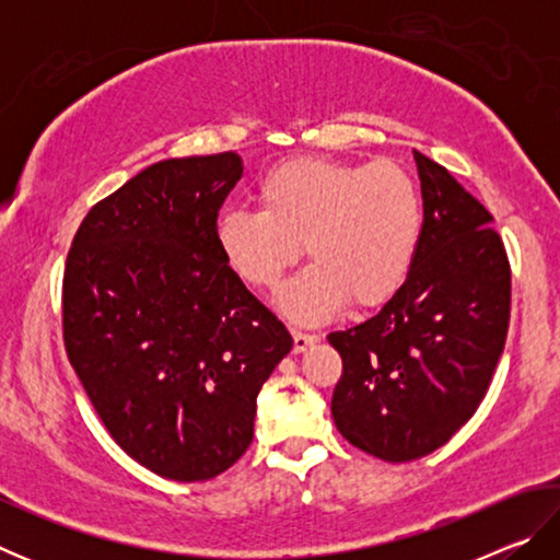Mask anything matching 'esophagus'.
I'll use <instances>...</instances> for the list:
<instances>
[{
    "label": "esophagus",
    "instance_id": "obj_1",
    "mask_svg": "<svg viewBox=\"0 0 560 560\" xmlns=\"http://www.w3.org/2000/svg\"><path fill=\"white\" fill-rule=\"evenodd\" d=\"M318 340V336H314V334H301V330H293V350H296V353H303V350H306L308 346H314Z\"/></svg>",
    "mask_w": 560,
    "mask_h": 560
}]
</instances>
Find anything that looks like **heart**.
I'll use <instances>...</instances> for the list:
<instances>
[{"label":"heart","mask_w":560,"mask_h":560,"mask_svg":"<svg viewBox=\"0 0 560 560\" xmlns=\"http://www.w3.org/2000/svg\"><path fill=\"white\" fill-rule=\"evenodd\" d=\"M259 212L224 210L214 242L236 279L277 291L301 257L314 261L281 293V311L318 324L353 301H390L412 269L422 232V200L400 165L365 167L296 158L271 167L257 187Z\"/></svg>","instance_id":"b5f03b06"}]
</instances>
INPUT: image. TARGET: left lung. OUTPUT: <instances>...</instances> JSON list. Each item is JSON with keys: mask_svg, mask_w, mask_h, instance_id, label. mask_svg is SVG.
<instances>
[{"mask_svg": "<svg viewBox=\"0 0 560 560\" xmlns=\"http://www.w3.org/2000/svg\"><path fill=\"white\" fill-rule=\"evenodd\" d=\"M412 153L424 210L412 269L373 318L328 336L343 358L330 400L336 428L385 462L424 457L477 412L511 306L494 217L447 167Z\"/></svg>", "mask_w": 560, "mask_h": 560, "instance_id": "1", "label": "left lung"}]
</instances>
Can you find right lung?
<instances>
[{
	"instance_id": "right-lung-1",
	"label": "right lung",
	"mask_w": 560,
	"mask_h": 560,
	"mask_svg": "<svg viewBox=\"0 0 560 560\" xmlns=\"http://www.w3.org/2000/svg\"><path fill=\"white\" fill-rule=\"evenodd\" d=\"M236 153L173 158L101 200L63 271V343L110 438L158 477L212 479L254 438L257 395L293 348L226 269L217 214Z\"/></svg>"
}]
</instances>
